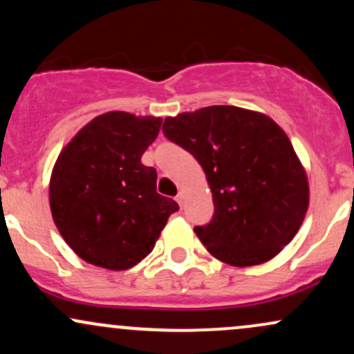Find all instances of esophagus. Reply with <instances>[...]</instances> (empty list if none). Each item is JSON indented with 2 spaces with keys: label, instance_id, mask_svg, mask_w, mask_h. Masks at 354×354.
<instances>
[{
  "label": "esophagus",
  "instance_id": "obj_1",
  "mask_svg": "<svg viewBox=\"0 0 354 354\" xmlns=\"http://www.w3.org/2000/svg\"><path fill=\"white\" fill-rule=\"evenodd\" d=\"M176 201H178V205H180V206L185 205V193H178Z\"/></svg>",
  "mask_w": 354,
  "mask_h": 354
}]
</instances>
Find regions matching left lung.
I'll use <instances>...</instances> for the list:
<instances>
[{
    "label": "left lung",
    "instance_id": "left-lung-1",
    "mask_svg": "<svg viewBox=\"0 0 354 354\" xmlns=\"http://www.w3.org/2000/svg\"><path fill=\"white\" fill-rule=\"evenodd\" d=\"M163 133L205 169L214 214L194 233L214 258L231 266L261 265L295 238L310 203L308 178L270 116L208 106L166 118Z\"/></svg>",
    "mask_w": 354,
    "mask_h": 354
}]
</instances>
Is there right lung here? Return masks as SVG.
<instances>
[{
	"label": "right lung",
	"instance_id": "add662e5",
	"mask_svg": "<svg viewBox=\"0 0 354 354\" xmlns=\"http://www.w3.org/2000/svg\"><path fill=\"white\" fill-rule=\"evenodd\" d=\"M161 123L154 116L104 113L59 153L50 180L53 221L86 263L129 270L151 253L169 214L180 209L156 193V169L141 163Z\"/></svg>",
	"mask_w": 354,
	"mask_h": 354
}]
</instances>
